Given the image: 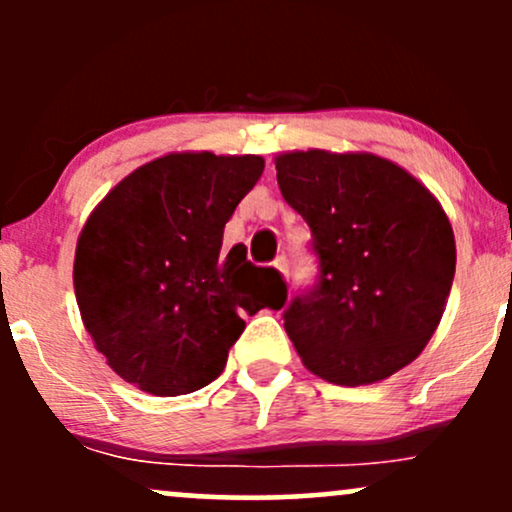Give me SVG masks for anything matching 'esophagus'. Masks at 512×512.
<instances>
[{
  "mask_svg": "<svg viewBox=\"0 0 512 512\" xmlns=\"http://www.w3.org/2000/svg\"><path fill=\"white\" fill-rule=\"evenodd\" d=\"M274 267L279 269V272L284 274V276H289V257L279 255V257H276V260H274Z\"/></svg>",
  "mask_w": 512,
  "mask_h": 512,
  "instance_id": "esophagus-1",
  "label": "esophagus"
}]
</instances>
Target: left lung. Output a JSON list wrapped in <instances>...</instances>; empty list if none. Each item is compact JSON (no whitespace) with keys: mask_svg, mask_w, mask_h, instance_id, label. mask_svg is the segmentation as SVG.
I'll return each instance as SVG.
<instances>
[{"mask_svg":"<svg viewBox=\"0 0 512 512\" xmlns=\"http://www.w3.org/2000/svg\"><path fill=\"white\" fill-rule=\"evenodd\" d=\"M279 190L310 228L317 279L284 310L305 368L334 385L390 378L424 351L455 276L436 197L373 154L276 158Z\"/></svg>","mask_w":512,"mask_h":512,"instance_id":"1","label":"left lung"}]
</instances>
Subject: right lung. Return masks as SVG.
<instances>
[{
	"label": "right lung",
	"instance_id": "1",
	"mask_svg": "<svg viewBox=\"0 0 512 512\" xmlns=\"http://www.w3.org/2000/svg\"><path fill=\"white\" fill-rule=\"evenodd\" d=\"M264 170L260 156L168 154L127 175L88 216L74 257L81 320L127 383L158 397L214 383L245 330L279 310L286 281L223 228Z\"/></svg>",
	"mask_w": 512,
	"mask_h": 512
}]
</instances>
